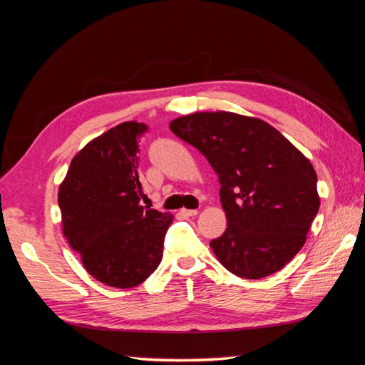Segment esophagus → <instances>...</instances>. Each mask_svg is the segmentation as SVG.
I'll use <instances>...</instances> for the list:
<instances>
[{
    "label": "esophagus",
    "mask_w": 365,
    "mask_h": 365,
    "mask_svg": "<svg viewBox=\"0 0 365 365\" xmlns=\"http://www.w3.org/2000/svg\"><path fill=\"white\" fill-rule=\"evenodd\" d=\"M180 215L182 217H195V215H197V210L196 209H182Z\"/></svg>",
    "instance_id": "34e87169"
}]
</instances>
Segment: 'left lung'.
<instances>
[{
	"label": "left lung",
	"mask_w": 365,
	"mask_h": 365,
	"mask_svg": "<svg viewBox=\"0 0 365 365\" xmlns=\"http://www.w3.org/2000/svg\"><path fill=\"white\" fill-rule=\"evenodd\" d=\"M169 128L217 172L228 227L210 247L223 267L260 279L292 260L319 210L317 175L307 158L257 118L195 113Z\"/></svg>",
	"instance_id": "left-lung-1"
}]
</instances>
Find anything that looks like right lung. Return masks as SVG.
Listing matches in <instances>:
<instances>
[{
  "mask_svg": "<svg viewBox=\"0 0 365 365\" xmlns=\"http://www.w3.org/2000/svg\"><path fill=\"white\" fill-rule=\"evenodd\" d=\"M143 123H123L94 138L73 158L58 188L63 235L91 276L129 289L161 263L174 215L143 207L138 140Z\"/></svg>",
  "mask_w": 365,
  "mask_h": 365,
  "instance_id": "1",
  "label": "right lung"
}]
</instances>
